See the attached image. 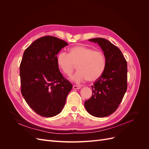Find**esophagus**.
<instances>
[{"label":"esophagus","instance_id":"34e87169","mask_svg":"<svg viewBox=\"0 0 149 149\" xmlns=\"http://www.w3.org/2000/svg\"><path fill=\"white\" fill-rule=\"evenodd\" d=\"M73 88L74 89H79L81 88V86H76V85H73Z\"/></svg>","mask_w":149,"mask_h":149}]
</instances>
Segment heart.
<instances>
[{
	"label": "heart",
	"instance_id": "b5f03b06",
	"mask_svg": "<svg viewBox=\"0 0 149 149\" xmlns=\"http://www.w3.org/2000/svg\"><path fill=\"white\" fill-rule=\"evenodd\" d=\"M58 67L65 75L71 76L77 66L78 71L72 77L75 82L88 80L96 81L103 74L106 68V58L100 50L88 47L77 45L71 47L68 54L61 52L56 56Z\"/></svg>",
	"mask_w": 149,
	"mask_h": 149
}]
</instances>
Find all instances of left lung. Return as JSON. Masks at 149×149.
Here are the masks:
<instances>
[{
    "instance_id": "8db88e82",
    "label": "left lung",
    "mask_w": 149,
    "mask_h": 149,
    "mask_svg": "<svg viewBox=\"0 0 149 149\" xmlns=\"http://www.w3.org/2000/svg\"><path fill=\"white\" fill-rule=\"evenodd\" d=\"M97 43L106 58V68L103 74L91 86L93 95L84 102L90 114L103 118L118 109L127 88V64L119 48L102 38L89 39Z\"/></svg>"
}]
</instances>
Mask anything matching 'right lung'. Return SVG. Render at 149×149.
I'll use <instances>...</instances> for the list:
<instances>
[{"instance_id": "right-lung-1", "label": "right lung", "mask_w": 149, "mask_h": 149, "mask_svg": "<svg viewBox=\"0 0 149 149\" xmlns=\"http://www.w3.org/2000/svg\"><path fill=\"white\" fill-rule=\"evenodd\" d=\"M64 40L45 36L26 48L20 65L21 93L38 115L51 118L60 113L72 84L59 70L56 55L68 45Z\"/></svg>"}]
</instances>
